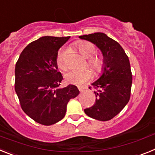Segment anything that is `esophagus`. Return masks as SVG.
Masks as SVG:
<instances>
[{
	"mask_svg": "<svg viewBox=\"0 0 155 155\" xmlns=\"http://www.w3.org/2000/svg\"><path fill=\"white\" fill-rule=\"evenodd\" d=\"M78 90L80 91H83L84 90V88H85V87H84V86H81V85H78Z\"/></svg>",
	"mask_w": 155,
	"mask_h": 155,
	"instance_id": "34e87169",
	"label": "esophagus"
}]
</instances>
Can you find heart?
Returning a JSON list of instances; mask_svg holds the SVG:
<instances>
[{"instance_id": "1", "label": "heart", "mask_w": 155, "mask_h": 155, "mask_svg": "<svg viewBox=\"0 0 155 155\" xmlns=\"http://www.w3.org/2000/svg\"><path fill=\"white\" fill-rule=\"evenodd\" d=\"M74 46L78 50L83 57L87 58V64L94 71H100L102 70L103 67V61L99 57L94 56L96 53V48L91 42L86 41H78L74 43ZM57 67L61 71H66L68 68L67 50L64 48L57 53ZM91 78V72L87 69L83 71H71L65 75V79L68 83L77 85L84 84Z\"/></svg>"}]
</instances>
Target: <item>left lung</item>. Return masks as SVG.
Segmentation results:
<instances>
[{
    "instance_id": "obj_1",
    "label": "left lung",
    "mask_w": 155,
    "mask_h": 155,
    "mask_svg": "<svg viewBox=\"0 0 155 155\" xmlns=\"http://www.w3.org/2000/svg\"><path fill=\"white\" fill-rule=\"evenodd\" d=\"M79 38L92 42L101 50L103 67L100 77L91 85L96 88L93 106L84 109L87 116L108 121L119 114L128 103L132 85L130 64L124 50L106 34L94 32Z\"/></svg>"
}]
</instances>
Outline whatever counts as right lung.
Masks as SVG:
<instances>
[{
	"mask_svg": "<svg viewBox=\"0 0 155 155\" xmlns=\"http://www.w3.org/2000/svg\"><path fill=\"white\" fill-rule=\"evenodd\" d=\"M69 39L41 37L25 48L16 63L15 89L21 109L42 125L61 121L70 99L80 93L73 84L60 87L63 76L57 71V53Z\"/></svg>",
	"mask_w": 155,
	"mask_h": 155,
	"instance_id": "add662e5",
	"label": "right lung"
}]
</instances>
